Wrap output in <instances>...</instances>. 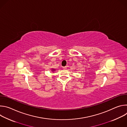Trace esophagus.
Segmentation results:
<instances>
[{
	"instance_id": "1",
	"label": "esophagus",
	"mask_w": 127,
	"mask_h": 127,
	"mask_svg": "<svg viewBox=\"0 0 127 127\" xmlns=\"http://www.w3.org/2000/svg\"><path fill=\"white\" fill-rule=\"evenodd\" d=\"M63 69H64V70H66V69H67V67H66V66H65V67H63Z\"/></svg>"
}]
</instances>
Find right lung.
I'll return each mask as SVG.
<instances>
[{"label":"right lung","instance_id":"obj_1","mask_svg":"<svg viewBox=\"0 0 127 127\" xmlns=\"http://www.w3.org/2000/svg\"><path fill=\"white\" fill-rule=\"evenodd\" d=\"M52 71H55V69H52Z\"/></svg>","mask_w":127,"mask_h":127}]
</instances>
